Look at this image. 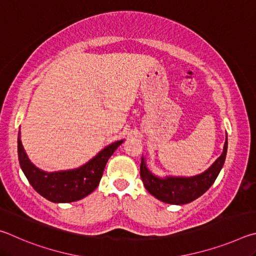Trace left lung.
Returning a JSON list of instances; mask_svg holds the SVG:
<instances>
[{
    "instance_id": "8db88e82",
    "label": "left lung",
    "mask_w": 256,
    "mask_h": 256,
    "mask_svg": "<svg viewBox=\"0 0 256 256\" xmlns=\"http://www.w3.org/2000/svg\"><path fill=\"white\" fill-rule=\"evenodd\" d=\"M228 148V138L226 134V141L224 144L222 154L216 162L211 164L201 174L196 176H164L159 177L154 175V172L149 170L146 167V158L142 156L141 166H140V175L146 190L154 196L156 198L170 204H186L202 194H204L211 185L214 183L216 177H218L220 170L224 167V160H226Z\"/></svg>"
}]
</instances>
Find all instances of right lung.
I'll use <instances>...</instances> for the list:
<instances>
[{"label":"right lung","instance_id":"obj_1","mask_svg":"<svg viewBox=\"0 0 256 256\" xmlns=\"http://www.w3.org/2000/svg\"><path fill=\"white\" fill-rule=\"evenodd\" d=\"M124 140L112 142L82 166L74 170L45 172L34 166L26 154L18 133V157L20 167L30 185L42 196L54 203L79 201L97 188L104 170L115 150Z\"/></svg>","mask_w":256,"mask_h":256}]
</instances>
